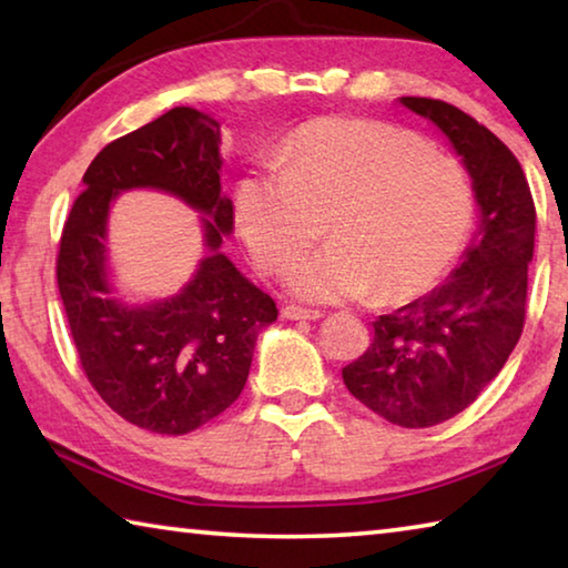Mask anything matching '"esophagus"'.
<instances>
[{
  "instance_id": "esophagus-1",
  "label": "esophagus",
  "mask_w": 568,
  "mask_h": 568,
  "mask_svg": "<svg viewBox=\"0 0 568 568\" xmlns=\"http://www.w3.org/2000/svg\"><path fill=\"white\" fill-rule=\"evenodd\" d=\"M281 315L285 321H318L321 318V311H307V307L301 305H285Z\"/></svg>"
}]
</instances>
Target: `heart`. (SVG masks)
<instances>
[{
    "instance_id": "b5f03b06",
    "label": "heart",
    "mask_w": 568,
    "mask_h": 568,
    "mask_svg": "<svg viewBox=\"0 0 568 568\" xmlns=\"http://www.w3.org/2000/svg\"><path fill=\"white\" fill-rule=\"evenodd\" d=\"M281 170H250L233 217L253 261L281 273L303 301L338 303L376 291L383 303L430 291L474 227V187L454 158L418 134L361 118L303 124L281 148Z\"/></svg>"
}]
</instances>
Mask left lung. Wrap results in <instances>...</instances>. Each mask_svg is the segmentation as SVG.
I'll list each match as a JSON object with an SVG mask.
<instances>
[{"label":"left lung","instance_id":"obj_1","mask_svg":"<svg viewBox=\"0 0 568 568\" xmlns=\"http://www.w3.org/2000/svg\"><path fill=\"white\" fill-rule=\"evenodd\" d=\"M446 134L464 162L478 227L446 283L373 323V343L343 368L363 406L403 428L468 408L501 373L526 318L536 207L521 165L491 130L440 100L400 98Z\"/></svg>","mask_w":568,"mask_h":568}]
</instances>
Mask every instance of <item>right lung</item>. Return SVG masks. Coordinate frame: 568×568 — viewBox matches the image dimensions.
<instances>
[{"mask_svg": "<svg viewBox=\"0 0 568 568\" xmlns=\"http://www.w3.org/2000/svg\"><path fill=\"white\" fill-rule=\"evenodd\" d=\"M220 165V122L172 108L90 162L64 223L57 285L82 368L118 416L152 434H190L233 406L257 335L277 321L273 297L223 253L235 217ZM130 189L168 191L201 213L206 255L175 296L130 304L113 287L106 220Z\"/></svg>", "mask_w": 568, "mask_h": 568, "instance_id": "1", "label": "right lung"}]
</instances>
